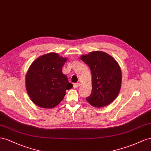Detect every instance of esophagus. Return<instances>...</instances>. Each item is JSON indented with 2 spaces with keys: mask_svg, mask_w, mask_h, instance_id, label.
<instances>
[{
  "mask_svg": "<svg viewBox=\"0 0 151 151\" xmlns=\"http://www.w3.org/2000/svg\"><path fill=\"white\" fill-rule=\"evenodd\" d=\"M80 85V84L78 83H75L74 85H73V87H74L75 88H77L79 87V86Z\"/></svg>",
  "mask_w": 151,
  "mask_h": 151,
  "instance_id": "34e87169",
  "label": "esophagus"
}]
</instances>
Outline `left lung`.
I'll return each mask as SVG.
<instances>
[{
	"instance_id": "8db88e82",
	"label": "left lung",
	"mask_w": 151,
	"mask_h": 151,
	"mask_svg": "<svg viewBox=\"0 0 151 151\" xmlns=\"http://www.w3.org/2000/svg\"><path fill=\"white\" fill-rule=\"evenodd\" d=\"M92 73V93L86 98L96 107L109 104L118 96L122 87L121 68L115 59L104 52L96 50L81 55Z\"/></svg>"
}]
</instances>
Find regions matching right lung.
<instances>
[{"mask_svg":"<svg viewBox=\"0 0 151 151\" xmlns=\"http://www.w3.org/2000/svg\"><path fill=\"white\" fill-rule=\"evenodd\" d=\"M67 61L55 52L38 57L29 67L25 77L26 89L37 106L52 109L61 102L66 90L73 87L62 68Z\"/></svg>","mask_w":151,"mask_h":151,"instance_id":"right-lung-1","label":"right lung"}]
</instances>
